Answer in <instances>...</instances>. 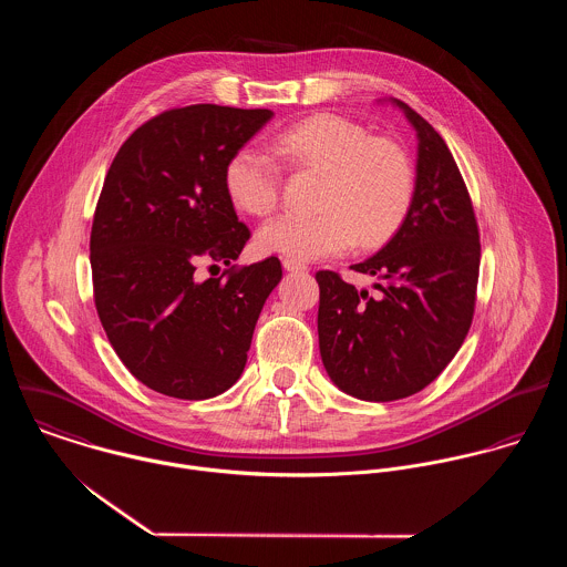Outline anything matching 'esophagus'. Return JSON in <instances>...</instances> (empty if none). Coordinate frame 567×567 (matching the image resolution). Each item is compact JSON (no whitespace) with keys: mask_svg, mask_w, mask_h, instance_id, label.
I'll use <instances>...</instances> for the list:
<instances>
[{"mask_svg":"<svg viewBox=\"0 0 567 567\" xmlns=\"http://www.w3.org/2000/svg\"><path fill=\"white\" fill-rule=\"evenodd\" d=\"M284 268L288 272H301V270H308V264H303L299 259H292V257H284Z\"/></svg>","mask_w":567,"mask_h":567,"instance_id":"esophagus-1","label":"esophagus"}]
</instances>
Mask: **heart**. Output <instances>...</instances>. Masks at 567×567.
I'll return each instance as SVG.
<instances>
[{"label": "heart", "instance_id": "b5f03b06", "mask_svg": "<svg viewBox=\"0 0 567 567\" xmlns=\"http://www.w3.org/2000/svg\"><path fill=\"white\" fill-rule=\"evenodd\" d=\"M295 165L324 172L317 214H281L268 220L257 244L292 259L338 255L358 240H386L404 220L414 194V169L404 148L336 113L310 115L275 137ZM231 200L252 216H268L281 198V167L261 148L244 146L225 169Z\"/></svg>", "mask_w": 567, "mask_h": 567}]
</instances>
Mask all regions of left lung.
<instances>
[{
	"label": "left lung",
	"instance_id": "1",
	"mask_svg": "<svg viewBox=\"0 0 567 567\" xmlns=\"http://www.w3.org/2000/svg\"><path fill=\"white\" fill-rule=\"evenodd\" d=\"M416 131V181L398 234L353 264L369 290L319 270V347L331 382L364 402L404 400L452 362L474 319L481 236L470 192L443 137L402 100Z\"/></svg>",
	"mask_w": 567,
	"mask_h": 567
}]
</instances>
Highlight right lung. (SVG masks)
Segmentation results:
<instances>
[{"instance_id": "1", "label": "right lung", "mask_w": 567, "mask_h": 567, "mask_svg": "<svg viewBox=\"0 0 567 567\" xmlns=\"http://www.w3.org/2000/svg\"><path fill=\"white\" fill-rule=\"evenodd\" d=\"M268 109L192 104L142 124L104 178L91 275L100 323L124 367L176 400L231 389L259 312L281 281L277 257L200 281V261L231 264L250 238L225 183L229 159Z\"/></svg>"}]
</instances>
